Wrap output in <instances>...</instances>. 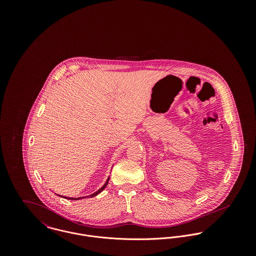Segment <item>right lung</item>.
Listing matches in <instances>:
<instances>
[{"instance_id": "obj_1", "label": "right lung", "mask_w": 256, "mask_h": 256, "mask_svg": "<svg viewBox=\"0 0 256 256\" xmlns=\"http://www.w3.org/2000/svg\"><path fill=\"white\" fill-rule=\"evenodd\" d=\"M108 182H110V178H108V180H106V182L104 183V185L100 188V189H98L96 192H94V194H92V195H90V197H94V196H96L98 194H100L106 187V185L108 184ZM59 196H61V195H59ZM62 197H64V198H66V199H69V200H78V199H82V198H84V197H80V198H71V197H65V196H62Z\"/></svg>"}]
</instances>
